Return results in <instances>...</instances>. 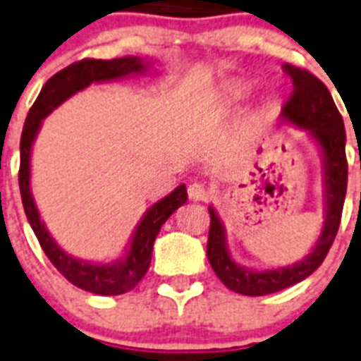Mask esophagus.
<instances>
[{
  "mask_svg": "<svg viewBox=\"0 0 361 361\" xmlns=\"http://www.w3.org/2000/svg\"><path fill=\"white\" fill-rule=\"evenodd\" d=\"M187 192H189L190 200H195V202L207 200V198H209V189H207L204 183H198V181L190 183L189 189H187Z\"/></svg>",
  "mask_w": 361,
  "mask_h": 361,
  "instance_id": "esophagus-1",
  "label": "esophagus"
}]
</instances>
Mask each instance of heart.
I'll use <instances>...</instances> for the list:
<instances>
[{
    "mask_svg": "<svg viewBox=\"0 0 361 361\" xmlns=\"http://www.w3.org/2000/svg\"><path fill=\"white\" fill-rule=\"evenodd\" d=\"M241 96H245V89H243L241 85H235V87H231V89H230V98L237 99V98H241Z\"/></svg>",
    "mask_w": 361,
    "mask_h": 361,
    "instance_id": "b5f03b06",
    "label": "heart"
}]
</instances>
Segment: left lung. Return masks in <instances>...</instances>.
I'll list each match as a JSON object with an SVG mask.
<instances>
[{
  "label": "left lung",
  "mask_w": 361,
  "mask_h": 361,
  "mask_svg": "<svg viewBox=\"0 0 361 361\" xmlns=\"http://www.w3.org/2000/svg\"><path fill=\"white\" fill-rule=\"evenodd\" d=\"M293 81V92L282 107V118L310 133L323 154V183H324V222L312 252L300 262L280 269L254 271L237 265L231 259L226 245V230L222 226L216 211L209 206L211 224L207 237V259L213 271L224 286L231 291L247 297H262L282 291L286 287L302 282L324 262L332 247L339 222L345 195H347L348 165L345 157V126L332 94L326 85L307 70L283 64Z\"/></svg>",
  "instance_id": "obj_1"
}]
</instances>
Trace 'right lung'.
Here are the masks:
<instances>
[{
	"label": "right lung",
	"instance_id": "add662e5",
	"mask_svg": "<svg viewBox=\"0 0 361 361\" xmlns=\"http://www.w3.org/2000/svg\"><path fill=\"white\" fill-rule=\"evenodd\" d=\"M145 70L146 64L142 63V59L133 57V55L111 59V61L83 59V61L70 64L46 81L38 98L35 99L33 107L29 109L25 124H23L22 140H20V195H22V204L29 224L33 228L44 254L68 282L81 287L85 291L105 295V297L131 291L142 280L150 267L152 248H154V241L161 226L178 207L187 202L185 185H178L171 195L155 202L154 206L146 211L135 228L130 248L124 257L111 263L83 262V259L70 256L59 247L54 237L49 235L48 228L40 221L33 192H31V148L42 126V120L70 96L87 89L90 83H102V81H113V79L131 74H142Z\"/></svg>",
	"mask_w": 361,
	"mask_h": 361
}]
</instances>
